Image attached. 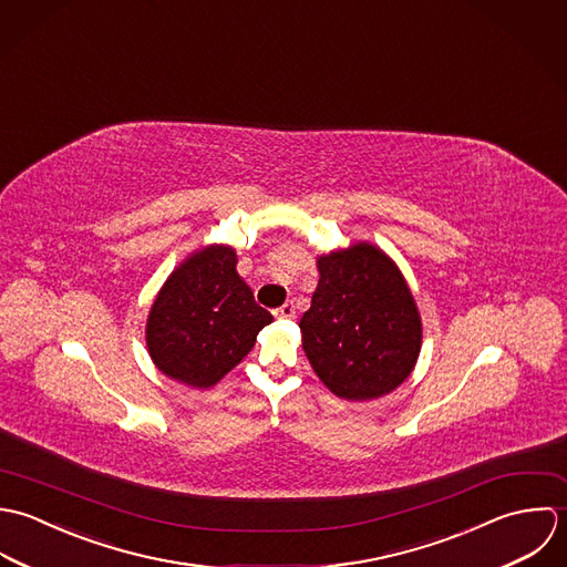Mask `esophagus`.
<instances>
[{
  "label": "esophagus",
  "mask_w": 567,
  "mask_h": 567,
  "mask_svg": "<svg viewBox=\"0 0 567 567\" xmlns=\"http://www.w3.org/2000/svg\"><path fill=\"white\" fill-rule=\"evenodd\" d=\"M274 316H276V318H282V320H291V318L296 316V307H293V302H285L280 309H276V311H274Z\"/></svg>",
  "instance_id": "34e87169"
}]
</instances>
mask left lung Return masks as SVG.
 I'll return each instance as SVG.
<instances>
[{"label":"left lung","mask_w":567,"mask_h":567,"mask_svg":"<svg viewBox=\"0 0 567 567\" xmlns=\"http://www.w3.org/2000/svg\"><path fill=\"white\" fill-rule=\"evenodd\" d=\"M318 267L320 282L300 320L316 374L348 401L392 392L410 377L423 333L401 271L368 243L322 256Z\"/></svg>","instance_id":"1"}]
</instances>
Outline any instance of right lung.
Instances as JSON below:
<instances>
[{
  "instance_id": "1",
  "label": "right lung",
  "mask_w": 567,
  "mask_h": 567,
  "mask_svg": "<svg viewBox=\"0 0 567 567\" xmlns=\"http://www.w3.org/2000/svg\"><path fill=\"white\" fill-rule=\"evenodd\" d=\"M271 313L236 274L231 247H208L179 265L153 302L146 346L155 365L193 388H210L254 346Z\"/></svg>"
}]
</instances>
